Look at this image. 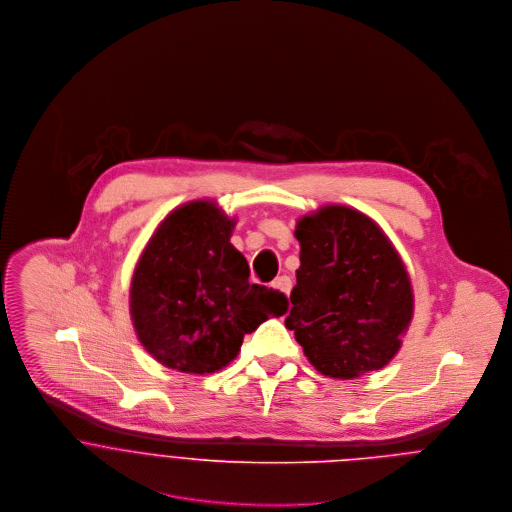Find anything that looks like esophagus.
I'll use <instances>...</instances> for the list:
<instances>
[{"instance_id":"1","label":"esophagus","mask_w":512,"mask_h":512,"mask_svg":"<svg viewBox=\"0 0 512 512\" xmlns=\"http://www.w3.org/2000/svg\"><path fill=\"white\" fill-rule=\"evenodd\" d=\"M272 288L278 290V292H282L284 296H288L290 290H292V280H290L288 276H280V278H276V280L272 282Z\"/></svg>"}]
</instances>
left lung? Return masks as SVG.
<instances>
[{
  "instance_id": "left-lung-1",
  "label": "left lung",
  "mask_w": 512,
  "mask_h": 512,
  "mask_svg": "<svg viewBox=\"0 0 512 512\" xmlns=\"http://www.w3.org/2000/svg\"><path fill=\"white\" fill-rule=\"evenodd\" d=\"M300 268L286 328L308 361L334 379L385 367L415 312L405 262L383 228L357 208L326 204L298 218Z\"/></svg>"
}]
</instances>
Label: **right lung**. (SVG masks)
I'll use <instances>...</instances> for the list:
<instances>
[{
  "instance_id": "obj_1",
  "label": "right lung",
  "mask_w": 512,
  "mask_h": 512,
  "mask_svg": "<svg viewBox=\"0 0 512 512\" xmlns=\"http://www.w3.org/2000/svg\"><path fill=\"white\" fill-rule=\"evenodd\" d=\"M236 216L210 198L171 210L145 244L131 278L137 340L161 365L190 375L226 367L246 334L286 312L282 292L250 284L230 242Z\"/></svg>"
}]
</instances>
